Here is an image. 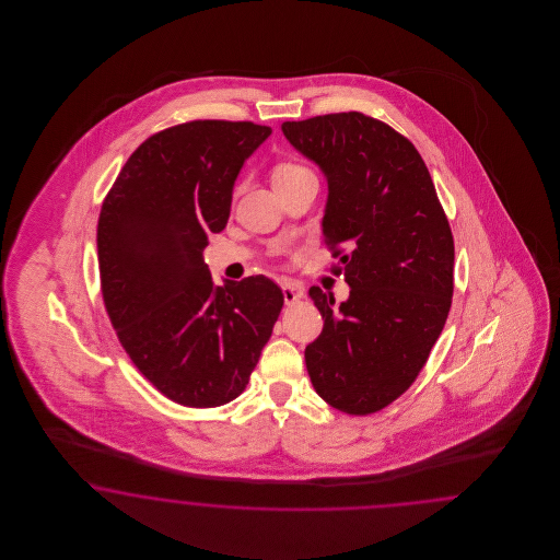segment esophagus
Returning <instances> with one entry per match:
<instances>
[{"mask_svg":"<svg viewBox=\"0 0 560 560\" xmlns=\"http://www.w3.org/2000/svg\"><path fill=\"white\" fill-rule=\"evenodd\" d=\"M281 289H283V300H285V304L288 305L295 304V302H300V300L304 298V291L300 288H295L291 281H283Z\"/></svg>","mask_w":560,"mask_h":560,"instance_id":"1","label":"esophagus"}]
</instances>
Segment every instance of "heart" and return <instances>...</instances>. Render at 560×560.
<instances>
[{
  "label": "heart",
  "mask_w": 560,
  "mask_h": 560,
  "mask_svg": "<svg viewBox=\"0 0 560 560\" xmlns=\"http://www.w3.org/2000/svg\"><path fill=\"white\" fill-rule=\"evenodd\" d=\"M304 166H300V164H291V162H285V164H277L275 170H272V183H275V180H281V178L295 176L298 172H304Z\"/></svg>",
  "instance_id": "1"
}]
</instances>
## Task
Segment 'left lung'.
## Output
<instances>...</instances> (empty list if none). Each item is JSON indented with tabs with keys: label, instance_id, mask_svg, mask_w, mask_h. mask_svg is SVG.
Wrapping results in <instances>:
<instances>
[{
	"label": "left lung",
	"instance_id": "obj_1",
	"mask_svg": "<svg viewBox=\"0 0 560 560\" xmlns=\"http://www.w3.org/2000/svg\"><path fill=\"white\" fill-rule=\"evenodd\" d=\"M328 183L323 234L349 300L320 288V337L305 347L312 386L330 407L370 415L410 388L440 339L454 293V237L423 158L361 113L281 125Z\"/></svg>",
	"mask_w": 560,
	"mask_h": 560
}]
</instances>
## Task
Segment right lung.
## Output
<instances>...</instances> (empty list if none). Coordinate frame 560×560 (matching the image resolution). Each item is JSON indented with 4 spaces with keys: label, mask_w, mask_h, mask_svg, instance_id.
<instances>
[{
    "label": "right lung",
    "mask_w": 560,
    "mask_h": 560,
    "mask_svg": "<svg viewBox=\"0 0 560 560\" xmlns=\"http://www.w3.org/2000/svg\"><path fill=\"white\" fill-rule=\"evenodd\" d=\"M271 127L190 120L145 139L98 220L102 298L120 345L183 407L237 398L283 307L265 275L215 285L207 236L230 218L237 174Z\"/></svg>",
    "instance_id": "obj_1"
}]
</instances>
